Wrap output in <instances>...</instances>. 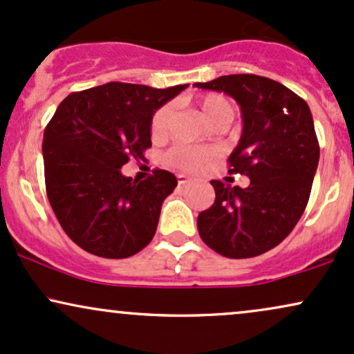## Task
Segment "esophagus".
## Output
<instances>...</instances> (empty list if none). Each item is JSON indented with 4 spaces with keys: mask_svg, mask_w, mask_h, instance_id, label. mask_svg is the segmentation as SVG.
Here are the masks:
<instances>
[{
    "mask_svg": "<svg viewBox=\"0 0 354 354\" xmlns=\"http://www.w3.org/2000/svg\"><path fill=\"white\" fill-rule=\"evenodd\" d=\"M176 178H178V185H181V186H185V185H189V183L193 181V180H191L189 176H186V174H178Z\"/></svg>",
    "mask_w": 354,
    "mask_h": 354,
    "instance_id": "34e87169",
    "label": "esophagus"
}]
</instances>
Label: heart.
<instances>
[{
	"label": "heart",
	"instance_id": "heart-1",
	"mask_svg": "<svg viewBox=\"0 0 354 354\" xmlns=\"http://www.w3.org/2000/svg\"><path fill=\"white\" fill-rule=\"evenodd\" d=\"M201 113L203 118L206 120V123L209 126L213 124H230V121L234 116V108L233 103L223 95H206L201 101ZM168 108L163 106L158 109L153 115L151 120V136L153 138H161L165 135L166 129V121H168ZM209 151L206 149L196 148V146H186V145H178L174 146L166 154V163L171 168L183 169V171H194V169L201 168L203 165L208 163L209 160Z\"/></svg>",
	"mask_w": 354,
	"mask_h": 354
}]
</instances>
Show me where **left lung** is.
I'll use <instances>...</instances> for the list:
<instances>
[{
	"label": "left lung",
	"instance_id": "8db88e82",
	"mask_svg": "<svg viewBox=\"0 0 354 354\" xmlns=\"http://www.w3.org/2000/svg\"><path fill=\"white\" fill-rule=\"evenodd\" d=\"M194 86L236 100L243 133L228 171L250 178L248 188L211 181L216 198L198 216L200 236L226 258L266 253L293 231L310 200L319 161L310 106L265 76L228 75Z\"/></svg>",
	"mask_w": 354,
	"mask_h": 354
}]
</instances>
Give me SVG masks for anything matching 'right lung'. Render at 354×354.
Returning <instances> with one entry per match:
<instances>
[{
	"label": "right lung",
	"mask_w": 354,
	"mask_h": 354,
	"mask_svg": "<svg viewBox=\"0 0 354 354\" xmlns=\"http://www.w3.org/2000/svg\"><path fill=\"white\" fill-rule=\"evenodd\" d=\"M188 84L156 89L106 83L68 95L44 129L46 194L61 228L101 258H129L156 233L161 205L178 181L153 169L143 181L121 166L151 146L154 111Z\"/></svg>",
	"instance_id": "add662e5"
}]
</instances>
